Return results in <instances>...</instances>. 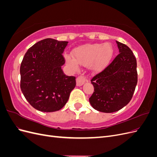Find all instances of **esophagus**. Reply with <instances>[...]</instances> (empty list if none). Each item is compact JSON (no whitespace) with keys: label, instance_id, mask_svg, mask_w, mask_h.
I'll list each match as a JSON object with an SVG mask.
<instances>
[{"label":"esophagus","instance_id":"esophagus-1","mask_svg":"<svg viewBox=\"0 0 157 157\" xmlns=\"http://www.w3.org/2000/svg\"><path fill=\"white\" fill-rule=\"evenodd\" d=\"M76 81H77V85L78 86H81L82 85H83L84 82L86 81V78L84 76L80 75V76H78V77L77 78Z\"/></svg>","mask_w":157,"mask_h":157}]
</instances>
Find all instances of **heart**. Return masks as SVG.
I'll return each mask as SVG.
<instances>
[{
	"label": "heart",
	"mask_w": 157,
	"mask_h": 157,
	"mask_svg": "<svg viewBox=\"0 0 157 157\" xmlns=\"http://www.w3.org/2000/svg\"><path fill=\"white\" fill-rule=\"evenodd\" d=\"M113 50L109 44H90L80 47L73 52V58L69 55H65L67 64L73 69H77L78 64L87 65L92 62V67L101 69L106 65L112 58Z\"/></svg>",
	"instance_id": "obj_1"
}]
</instances>
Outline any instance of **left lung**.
Here are the masks:
<instances>
[{
	"mask_svg": "<svg viewBox=\"0 0 157 157\" xmlns=\"http://www.w3.org/2000/svg\"><path fill=\"white\" fill-rule=\"evenodd\" d=\"M117 42L119 54L110 65L91 80L94 92L91 105L103 113L119 111L130 102L137 82V61L129 47Z\"/></svg>",
	"mask_w": 157,
	"mask_h": 157,
	"instance_id": "8db88e82",
	"label": "left lung"
}]
</instances>
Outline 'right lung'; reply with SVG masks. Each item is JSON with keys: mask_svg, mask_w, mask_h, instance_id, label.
<instances>
[{"mask_svg": "<svg viewBox=\"0 0 157 157\" xmlns=\"http://www.w3.org/2000/svg\"><path fill=\"white\" fill-rule=\"evenodd\" d=\"M68 42L45 39L27 50L20 66L21 92L36 110L54 112L63 108L76 86L75 77L65 75L62 54Z\"/></svg>", "mask_w": 157, "mask_h": 157, "instance_id": "obj_1", "label": "right lung"}]
</instances>
